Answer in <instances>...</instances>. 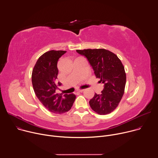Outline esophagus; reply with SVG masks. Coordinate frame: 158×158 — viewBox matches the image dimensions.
Listing matches in <instances>:
<instances>
[{
	"label": "esophagus",
	"mask_w": 158,
	"mask_h": 158,
	"mask_svg": "<svg viewBox=\"0 0 158 158\" xmlns=\"http://www.w3.org/2000/svg\"><path fill=\"white\" fill-rule=\"evenodd\" d=\"M84 89H79V90H77V91L79 92V93H82V92L84 91Z\"/></svg>",
	"instance_id": "obj_1"
}]
</instances>
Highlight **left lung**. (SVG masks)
Returning a JSON list of instances; mask_svg holds the SVG:
<instances>
[{
  "label": "left lung",
  "mask_w": 158,
  "mask_h": 158,
  "mask_svg": "<svg viewBox=\"0 0 158 158\" xmlns=\"http://www.w3.org/2000/svg\"><path fill=\"white\" fill-rule=\"evenodd\" d=\"M88 60L97 78L104 84L101 94L95 93L89 101L92 109L100 115L110 113L118 106L124 93L126 75L118 56L104 49L76 50Z\"/></svg>",
  "instance_id": "8db88e82"
}]
</instances>
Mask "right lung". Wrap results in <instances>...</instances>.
<instances>
[{"instance_id":"obj_1","label":"right lung","mask_w":158,"mask_h":158,"mask_svg":"<svg viewBox=\"0 0 158 158\" xmlns=\"http://www.w3.org/2000/svg\"><path fill=\"white\" fill-rule=\"evenodd\" d=\"M66 51H48L42 54L36 62L32 73V82L34 93L50 112L62 114L69 111L76 99L74 94H59L56 93L60 82L57 83V61Z\"/></svg>"}]
</instances>
